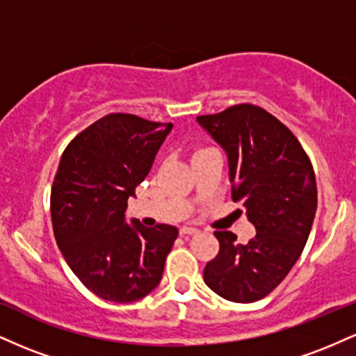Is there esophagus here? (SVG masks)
<instances>
[{"label":"esophagus","instance_id":"obj_1","mask_svg":"<svg viewBox=\"0 0 356 356\" xmlns=\"http://www.w3.org/2000/svg\"><path fill=\"white\" fill-rule=\"evenodd\" d=\"M195 232H197L195 227H189V226L181 227V236H191V234H195Z\"/></svg>","mask_w":356,"mask_h":356}]
</instances>
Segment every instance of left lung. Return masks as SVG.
I'll return each instance as SVG.
<instances>
[{
	"instance_id": "left-lung-1",
	"label": "left lung",
	"mask_w": 356,
	"mask_h": 356,
	"mask_svg": "<svg viewBox=\"0 0 356 356\" xmlns=\"http://www.w3.org/2000/svg\"><path fill=\"white\" fill-rule=\"evenodd\" d=\"M197 124L227 155L232 201L243 202L256 236L236 243L216 231L219 252L204 281L234 303H252L276 288L295 266L316 212V179L308 155L288 127L261 107L234 105Z\"/></svg>"
}]
</instances>
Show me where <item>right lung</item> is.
I'll list each match as a JSON object with an SVG mask.
<instances>
[{"label": "right lung", "mask_w": 356, "mask_h": 356, "mask_svg": "<svg viewBox=\"0 0 356 356\" xmlns=\"http://www.w3.org/2000/svg\"><path fill=\"white\" fill-rule=\"evenodd\" d=\"M172 127L110 113L61 155L50 199L53 232L72 271L102 300L132 303L161 283L177 227L129 224L125 211Z\"/></svg>", "instance_id": "add662e5"}]
</instances>
